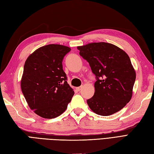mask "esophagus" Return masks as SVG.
Masks as SVG:
<instances>
[{
	"label": "esophagus",
	"instance_id": "esophagus-1",
	"mask_svg": "<svg viewBox=\"0 0 154 154\" xmlns=\"http://www.w3.org/2000/svg\"><path fill=\"white\" fill-rule=\"evenodd\" d=\"M82 86H80V87H78V88H76V89L78 90V91H80V90L82 89Z\"/></svg>",
	"mask_w": 154,
	"mask_h": 154
}]
</instances>
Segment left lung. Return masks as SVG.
I'll return each instance as SVG.
<instances>
[{"mask_svg": "<svg viewBox=\"0 0 154 154\" xmlns=\"http://www.w3.org/2000/svg\"><path fill=\"white\" fill-rule=\"evenodd\" d=\"M78 50L96 78L94 95L87 100L91 110L104 116L122 110L131 99L136 79L128 55L106 42L90 43Z\"/></svg>", "mask_w": 154, "mask_h": 154, "instance_id": "8db88e82", "label": "left lung"}]
</instances>
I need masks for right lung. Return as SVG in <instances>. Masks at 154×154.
I'll return each mask as SVG.
<instances>
[{
  "mask_svg": "<svg viewBox=\"0 0 154 154\" xmlns=\"http://www.w3.org/2000/svg\"><path fill=\"white\" fill-rule=\"evenodd\" d=\"M70 50L65 46L49 44L26 60L21 91L30 108L40 117L52 119L63 114L74 94L62 65Z\"/></svg>",
  "mask_w": 154,
  "mask_h": 154,
  "instance_id": "obj_1",
  "label": "right lung"
}]
</instances>
